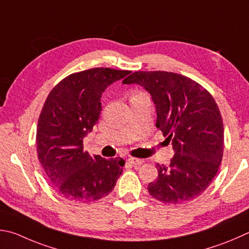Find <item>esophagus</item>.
<instances>
[{
    "label": "esophagus",
    "mask_w": 249,
    "mask_h": 249,
    "mask_svg": "<svg viewBox=\"0 0 249 249\" xmlns=\"http://www.w3.org/2000/svg\"><path fill=\"white\" fill-rule=\"evenodd\" d=\"M127 161L129 162V163H132L134 165H140V164L143 163V160L137 159V158H128Z\"/></svg>",
    "instance_id": "34e87169"
}]
</instances>
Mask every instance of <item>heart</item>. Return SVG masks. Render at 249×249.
I'll use <instances>...</instances> for the list:
<instances>
[{"label":"heart","instance_id":"1","mask_svg":"<svg viewBox=\"0 0 249 249\" xmlns=\"http://www.w3.org/2000/svg\"><path fill=\"white\" fill-rule=\"evenodd\" d=\"M139 93H142V92H136V93H134L133 96H136V94H139Z\"/></svg>","mask_w":249,"mask_h":249}]
</instances>
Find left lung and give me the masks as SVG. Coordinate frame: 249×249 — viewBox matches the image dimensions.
<instances>
[{"instance_id":"obj_1","label":"left lung","mask_w":249,"mask_h":249,"mask_svg":"<svg viewBox=\"0 0 249 249\" xmlns=\"http://www.w3.org/2000/svg\"><path fill=\"white\" fill-rule=\"evenodd\" d=\"M123 84H137L150 93L156 126L174 150L169 165L157 164L158 178L148 185L149 194L166 203L200 196L223 157V122L214 99L196 81L169 71H135Z\"/></svg>"}]
</instances>
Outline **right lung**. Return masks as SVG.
<instances>
[{"instance_id":"add662e5","label":"right lung","mask_w":249,"mask_h":249,"mask_svg":"<svg viewBox=\"0 0 249 249\" xmlns=\"http://www.w3.org/2000/svg\"><path fill=\"white\" fill-rule=\"evenodd\" d=\"M129 71L98 67L71 74L49 93L37 127L38 159L53 188L67 200L90 202L113 191L123 159L84 150V138L100 117L101 97Z\"/></svg>"}]
</instances>
